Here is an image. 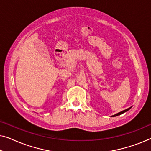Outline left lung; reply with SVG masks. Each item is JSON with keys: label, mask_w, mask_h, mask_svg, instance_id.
<instances>
[{"label": "left lung", "mask_w": 151, "mask_h": 151, "mask_svg": "<svg viewBox=\"0 0 151 151\" xmlns=\"http://www.w3.org/2000/svg\"><path fill=\"white\" fill-rule=\"evenodd\" d=\"M131 107H130V108L127 109H126V110H124V111H121V112H119V113H117V114H115V115H112V116H111V117H116V116H118V115H121V114H122V113H125V112H127V111H129V109H131Z\"/></svg>", "instance_id": "8db88e82"}]
</instances>
